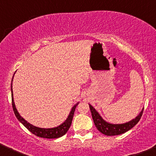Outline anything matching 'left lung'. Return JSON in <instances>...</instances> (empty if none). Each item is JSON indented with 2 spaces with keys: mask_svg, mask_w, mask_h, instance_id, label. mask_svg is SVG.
<instances>
[{
  "mask_svg": "<svg viewBox=\"0 0 156 156\" xmlns=\"http://www.w3.org/2000/svg\"><path fill=\"white\" fill-rule=\"evenodd\" d=\"M90 111L92 113V117H93L94 124H95L96 128L99 130L101 133L107 136H113V135H119L125 133L126 132L131 129L132 127H134L136 124L139 122V121L141 119L142 115L143 113V109H142L141 112L137 115L135 119H132L129 122L124 123V124H111L103 119L99 114V113L95 110L91 105L89 104Z\"/></svg>",
  "mask_w": 156,
  "mask_h": 156,
  "instance_id": "obj_1",
  "label": "left lung"
}]
</instances>
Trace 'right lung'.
<instances>
[{
    "label": "right lung",
    "mask_w": 156,
    "mask_h": 156,
    "mask_svg": "<svg viewBox=\"0 0 156 156\" xmlns=\"http://www.w3.org/2000/svg\"><path fill=\"white\" fill-rule=\"evenodd\" d=\"M15 74V73H14ZM13 74V76H14ZM13 76L11 80V99H12V107L13 112H14L15 116H16V118L24 126L26 127L30 132H31L32 134H34V135L37 136V137H43V138H47V139H54V138H58L62 137L63 135H64L66 133L67 131L69 130V129L70 128L71 124H72L73 116H74V113L76 109V107L77 106L78 103H76L74 106L72 107V110H71L69 115L68 116V118L66 119V120L65 121L63 124H61L59 126H56L54 128H51V129H45V128H40L37 127V126H33V125L30 124V123L27 122L24 119H23L22 116H20L18 111L16 108L15 106L14 101H13V89H12V81L13 79Z\"/></svg>",
    "instance_id": "1"
}]
</instances>
